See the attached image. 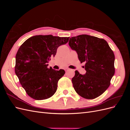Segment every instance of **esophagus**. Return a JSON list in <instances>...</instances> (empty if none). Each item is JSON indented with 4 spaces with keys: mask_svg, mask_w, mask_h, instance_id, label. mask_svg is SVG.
I'll use <instances>...</instances> for the list:
<instances>
[{
    "mask_svg": "<svg viewBox=\"0 0 130 130\" xmlns=\"http://www.w3.org/2000/svg\"><path fill=\"white\" fill-rule=\"evenodd\" d=\"M64 70H65L66 72H67V71H68V70H69V68H66Z\"/></svg>",
    "mask_w": 130,
    "mask_h": 130,
    "instance_id": "34e87169",
    "label": "esophagus"
}]
</instances>
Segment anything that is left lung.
Here are the masks:
<instances>
[{"instance_id":"left-lung-1","label":"left lung","mask_w":130,"mask_h":130,"mask_svg":"<svg viewBox=\"0 0 130 130\" xmlns=\"http://www.w3.org/2000/svg\"><path fill=\"white\" fill-rule=\"evenodd\" d=\"M69 45L77 53L81 63H85L86 74L76 70L72 78L75 90L85 99L99 96L108 88L115 73L113 51L104 39L87 35L72 37Z\"/></svg>"}]
</instances>
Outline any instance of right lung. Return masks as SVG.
Wrapping results in <instances>:
<instances>
[{"mask_svg":"<svg viewBox=\"0 0 130 130\" xmlns=\"http://www.w3.org/2000/svg\"><path fill=\"white\" fill-rule=\"evenodd\" d=\"M69 38L37 35L27 39L19 48L15 73L27 95L34 99H48L56 92L57 82L65 71L48 68V63L55 56L58 47L66 44Z\"/></svg>","mask_w":130,"mask_h":130,"instance_id":"add662e5","label":"right lung"}]
</instances>
